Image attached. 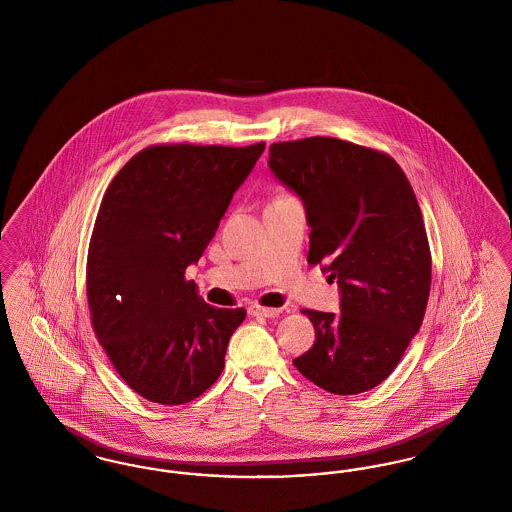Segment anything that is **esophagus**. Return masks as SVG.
<instances>
[{
  "mask_svg": "<svg viewBox=\"0 0 512 512\" xmlns=\"http://www.w3.org/2000/svg\"><path fill=\"white\" fill-rule=\"evenodd\" d=\"M280 313H282V309H270V307H259V305H253L249 309V315H253V317L274 318L278 317Z\"/></svg>",
  "mask_w": 512,
  "mask_h": 512,
  "instance_id": "obj_1",
  "label": "esophagus"
}]
</instances>
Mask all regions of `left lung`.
I'll return each mask as SVG.
<instances>
[{"instance_id": "1", "label": "left lung", "mask_w": 512, "mask_h": 512, "mask_svg": "<svg viewBox=\"0 0 512 512\" xmlns=\"http://www.w3.org/2000/svg\"><path fill=\"white\" fill-rule=\"evenodd\" d=\"M274 176L301 197L309 265L340 286V315L303 309L315 343L295 368L318 388L355 395L382 384L420 330L432 255L413 188L390 155L338 138L268 149Z\"/></svg>"}]
</instances>
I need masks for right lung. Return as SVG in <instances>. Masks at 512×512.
<instances>
[{"label": "right lung", "instance_id": "add662e5", "mask_svg": "<svg viewBox=\"0 0 512 512\" xmlns=\"http://www.w3.org/2000/svg\"><path fill=\"white\" fill-rule=\"evenodd\" d=\"M263 151V142L146 147L101 199L86 265L92 326L126 386L147 401L190 403L224 368L245 309L207 305L184 272Z\"/></svg>", "mask_w": 512, "mask_h": 512}]
</instances>
